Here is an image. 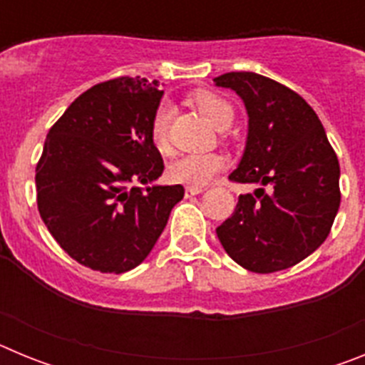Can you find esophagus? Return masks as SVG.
<instances>
[{
  "instance_id": "34e87169",
  "label": "esophagus",
  "mask_w": 365,
  "mask_h": 365,
  "mask_svg": "<svg viewBox=\"0 0 365 365\" xmlns=\"http://www.w3.org/2000/svg\"><path fill=\"white\" fill-rule=\"evenodd\" d=\"M205 186H186L185 188V195L186 197H192V195H197V193L205 192Z\"/></svg>"
}]
</instances>
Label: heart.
I'll return each mask as SVG.
<instances>
[{"mask_svg": "<svg viewBox=\"0 0 365 365\" xmlns=\"http://www.w3.org/2000/svg\"><path fill=\"white\" fill-rule=\"evenodd\" d=\"M192 104L205 115V118L217 130H225L234 122L235 111L234 106L225 96L214 91L192 93L190 96ZM170 108L160 104L155 109L150 120V140L153 148L160 155H170ZM227 166V159L217 151H206V153H190L177 159L172 166L168 168V175L177 182L188 186H206L217 173H221Z\"/></svg>", "mask_w": 365, "mask_h": 365, "instance_id": "obj_1", "label": "heart"}]
</instances>
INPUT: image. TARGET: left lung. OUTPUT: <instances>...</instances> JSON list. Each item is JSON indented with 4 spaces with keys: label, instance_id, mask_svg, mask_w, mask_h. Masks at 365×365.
I'll list each match as a JSON object with an SVG mask.
<instances>
[{
    "label": "left lung",
    "instance_id": "obj_1",
    "mask_svg": "<svg viewBox=\"0 0 365 365\" xmlns=\"http://www.w3.org/2000/svg\"><path fill=\"white\" fill-rule=\"evenodd\" d=\"M243 98L248 138L240 168L228 179L259 185L240 195L217 237L243 269H289L327 240L340 206V164L314 109L291 87L257 73L215 78Z\"/></svg>",
    "mask_w": 365,
    "mask_h": 365
}]
</instances>
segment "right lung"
I'll list each match as a JSON object with an SVG mask.
<instances>
[{"label":"right lung","instance_id":"1","mask_svg":"<svg viewBox=\"0 0 365 365\" xmlns=\"http://www.w3.org/2000/svg\"><path fill=\"white\" fill-rule=\"evenodd\" d=\"M163 91L140 76L106 80L53 124L36 164L45 227L80 265L128 272L140 265L185 188L148 186L164 163L150 140Z\"/></svg>","mask_w":365,"mask_h":365}]
</instances>
